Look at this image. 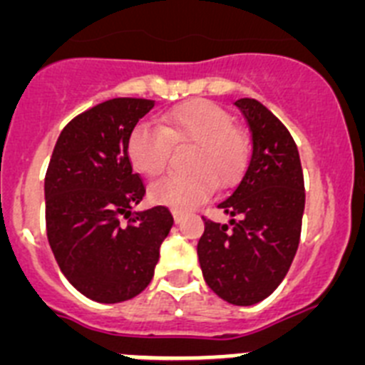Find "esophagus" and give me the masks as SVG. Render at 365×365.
Returning <instances> with one entry per match:
<instances>
[{"label": "esophagus", "mask_w": 365, "mask_h": 365, "mask_svg": "<svg viewBox=\"0 0 365 365\" xmlns=\"http://www.w3.org/2000/svg\"><path fill=\"white\" fill-rule=\"evenodd\" d=\"M173 219H175V222H180L182 219H185V214H180V212L173 210Z\"/></svg>", "instance_id": "obj_1"}]
</instances>
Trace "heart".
<instances>
[{
	"instance_id": "obj_1",
	"label": "heart",
	"mask_w": 365,
	"mask_h": 365,
	"mask_svg": "<svg viewBox=\"0 0 365 365\" xmlns=\"http://www.w3.org/2000/svg\"><path fill=\"white\" fill-rule=\"evenodd\" d=\"M172 144H190L182 175H168L150 188L151 202L186 212L205 202L214 186H230L247 166L248 148L232 117L210 100H190L160 117V128L137 124L128 137V157L137 173L159 175Z\"/></svg>"
}]
</instances>
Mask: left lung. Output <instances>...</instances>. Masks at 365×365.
<instances>
[{
    "label": "left lung",
    "mask_w": 365,
    "mask_h": 365,
    "mask_svg": "<svg viewBox=\"0 0 365 365\" xmlns=\"http://www.w3.org/2000/svg\"><path fill=\"white\" fill-rule=\"evenodd\" d=\"M252 133L241 180L217 205L228 222L205 219L197 243L206 285L232 305H254L283 282L296 256L305 186L296 143L285 125L254 98L235 100Z\"/></svg>",
    "instance_id": "8db88e82"
}]
</instances>
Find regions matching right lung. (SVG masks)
<instances>
[{
    "label": "right lung",
    "instance_id": "obj_1",
    "mask_svg": "<svg viewBox=\"0 0 365 365\" xmlns=\"http://www.w3.org/2000/svg\"><path fill=\"white\" fill-rule=\"evenodd\" d=\"M153 100L113 98L87 109L60 133L45 175V222L71 285L98 303H120L150 285L173 217L166 206L133 212L143 180L128 137Z\"/></svg>",
    "mask_w": 365,
    "mask_h": 365
}]
</instances>
